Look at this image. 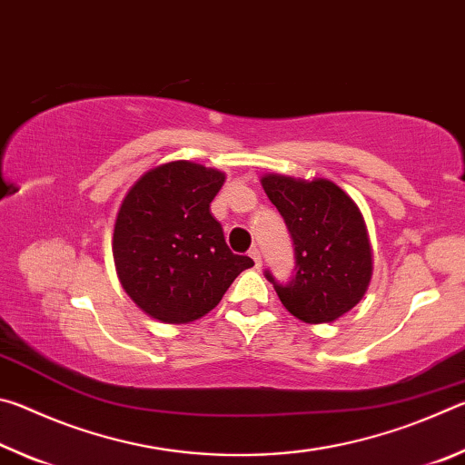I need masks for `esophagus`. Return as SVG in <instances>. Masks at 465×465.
I'll list each match as a JSON object with an SVG mask.
<instances>
[{
	"label": "esophagus",
	"instance_id": "1",
	"mask_svg": "<svg viewBox=\"0 0 465 465\" xmlns=\"http://www.w3.org/2000/svg\"><path fill=\"white\" fill-rule=\"evenodd\" d=\"M248 254H250V258H252V261H254V266H256V269H258V266H261V264H262V258H261V250H258V248H252V250L248 252Z\"/></svg>",
	"mask_w": 465,
	"mask_h": 465
}]
</instances>
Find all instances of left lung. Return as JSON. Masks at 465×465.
I'll list each match as a JSON object with an SVG mask.
<instances>
[{
  "mask_svg": "<svg viewBox=\"0 0 465 465\" xmlns=\"http://www.w3.org/2000/svg\"><path fill=\"white\" fill-rule=\"evenodd\" d=\"M262 188L293 240L295 274L279 282L281 303L308 324L334 322L363 299L371 281V243L355 201L330 180L266 174Z\"/></svg>",
  "mask_w": 465,
  "mask_h": 465,
  "instance_id": "obj_1",
  "label": "left lung"
}]
</instances>
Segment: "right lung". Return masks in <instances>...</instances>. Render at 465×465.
Instances as JSON below:
<instances>
[{"label":"right lung","instance_id":"1","mask_svg":"<svg viewBox=\"0 0 465 465\" xmlns=\"http://www.w3.org/2000/svg\"><path fill=\"white\" fill-rule=\"evenodd\" d=\"M223 183V172L180 160L145 172L124 196L113 256L123 289L147 316L166 324L199 320L254 266L227 248L211 215Z\"/></svg>","mask_w":465,"mask_h":465}]
</instances>
